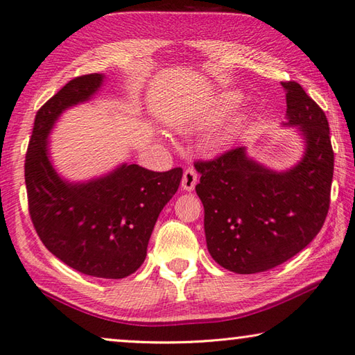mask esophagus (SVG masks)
Wrapping results in <instances>:
<instances>
[{
    "instance_id": "esophagus-1",
    "label": "esophagus",
    "mask_w": 355,
    "mask_h": 355,
    "mask_svg": "<svg viewBox=\"0 0 355 355\" xmlns=\"http://www.w3.org/2000/svg\"><path fill=\"white\" fill-rule=\"evenodd\" d=\"M196 184H198V173L194 171L193 168H187L184 171L182 182H180V185H182L185 191H193L194 187H196Z\"/></svg>"
}]
</instances>
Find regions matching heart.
Returning a JSON list of instances; mask_svg holds the SVG:
<instances>
[{
    "mask_svg": "<svg viewBox=\"0 0 355 355\" xmlns=\"http://www.w3.org/2000/svg\"><path fill=\"white\" fill-rule=\"evenodd\" d=\"M241 101L242 95L239 92H222L205 108H200V110H196L184 116L178 122V127L182 133L207 132V130H211L213 127L222 124V122L239 107ZM230 139V135H220L218 137H214L211 144L214 147L222 148L223 146H227Z\"/></svg>",
    "mask_w": 355,
    "mask_h": 355,
    "instance_id": "heart-1",
    "label": "heart"
}]
</instances>
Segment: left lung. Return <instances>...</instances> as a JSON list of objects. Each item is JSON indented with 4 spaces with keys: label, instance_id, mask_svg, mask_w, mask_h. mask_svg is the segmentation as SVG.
Wrapping results in <instances>:
<instances>
[{
    "label": "left lung",
    "instance_id": "1",
    "mask_svg": "<svg viewBox=\"0 0 355 355\" xmlns=\"http://www.w3.org/2000/svg\"><path fill=\"white\" fill-rule=\"evenodd\" d=\"M286 122L305 142L294 167L271 170L237 147L199 161L196 193L204 204L207 248L237 274L268 271L297 254L319 234L329 209L334 151L322 108L302 85L282 83Z\"/></svg>",
    "mask_w": 355,
    "mask_h": 355
}]
</instances>
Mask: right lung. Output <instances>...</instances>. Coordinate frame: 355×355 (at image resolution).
Segmentation results:
<instances>
[{
	"mask_svg": "<svg viewBox=\"0 0 355 355\" xmlns=\"http://www.w3.org/2000/svg\"><path fill=\"white\" fill-rule=\"evenodd\" d=\"M104 78L92 73L71 79L40 108L24 176L28 213L46 248L87 276L124 279L146 260L159 213L178 191L182 168L157 173L122 164L87 182H69L58 175L49 135L64 110L96 95Z\"/></svg>",
	"mask_w": 355,
	"mask_h": 355,
	"instance_id": "1",
	"label": "right lung"
}]
</instances>
